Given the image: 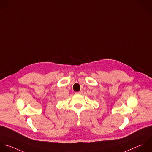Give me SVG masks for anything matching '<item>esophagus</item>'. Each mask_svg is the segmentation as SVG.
I'll return each instance as SVG.
<instances>
[{
    "label": "esophagus",
    "instance_id": "esophagus-1",
    "mask_svg": "<svg viewBox=\"0 0 152 152\" xmlns=\"http://www.w3.org/2000/svg\"><path fill=\"white\" fill-rule=\"evenodd\" d=\"M76 94H82V91H77V92L76 93Z\"/></svg>",
    "mask_w": 152,
    "mask_h": 152
}]
</instances>
